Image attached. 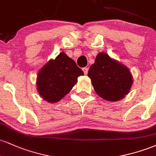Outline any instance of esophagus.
<instances>
[{
    "label": "esophagus",
    "instance_id": "obj_1",
    "mask_svg": "<svg viewBox=\"0 0 156 156\" xmlns=\"http://www.w3.org/2000/svg\"><path fill=\"white\" fill-rule=\"evenodd\" d=\"M83 71L84 74L87 75V73H88V68L83 67Z\"/></svg>",
    "mask_w": 156,
    "mask_h": 156
}]
</instances>
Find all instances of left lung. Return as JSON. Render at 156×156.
Masks as SVG:
<instances>
[{
	"mask_svg": "<svg viewBox=\"0 0 156 156\" xmlns=\"http://www.w3.org/2000/svg\"><path fill=\"white\" fill-rule=\"evenodd\" d=\"M88 76L97 94L108 101L122 99L133 83L129 69L105 53H98Z\"/></svg>",
	"mask_w": 156,
	"mask_h": 156,
	"instance_id": "left-lung-1",
	"label": "left lung"
}]
</instances>
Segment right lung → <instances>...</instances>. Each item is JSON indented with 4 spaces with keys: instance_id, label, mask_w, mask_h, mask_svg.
<instances>
[{
    "instance_id": "right-lung-1",
    "label": "right lung",
    "mask_w": 156,
    "mask_h": 156,
    "mask_svg": "<svg viewBox=\"0 0 156 156\" xmlns=\"http://www.w3.org/2000/svg\"><path fill=\"white\" fill-rule=\"evenodd\" d=\"M83 72L72 58L62 52L39 70L37 87L39 94L49 103H56L73 89Z\"/></svg>"
}]
</instances>
